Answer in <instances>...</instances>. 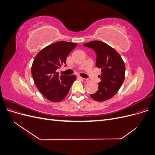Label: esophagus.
I'll list each match as a JSON object with an SVG mask.
<instances>
[{
  "label": "esophagus",
  "mask_w": 155,
  "mask_h": 155,
  "mask_svg": "<svg viewBox=\"0 0 155 155\" xmlns=\"http://www.w3.org/2000/svg\"><path fill=\"white\" fill-rule=\"evenodd\" d=\"M81 81L83 82H84V83H88V82H89V80H88V79H87L81 78Z\"/></svg>",
  "instance_id": "34e87169"
}]
</instances>
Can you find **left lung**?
Returning <instances> with one entry per match:
<instances>
[{"instance_id":"left-lung-1","label":"left lung","mask_w":155,"mask_h":155,"mask_svg":"<svg viewBox=\"0 0 155 155\" xmlns=\"http://www.w3.org/2000/svg\"><path fill=\"white\" fill-rule=\"evenodd\" d=\"M96 54V67L101 69L98 90L91 97L97 101L110 99L119 91L125 79V65L121 55L111 46L100 41L83 45Z\"/></svg>"}]
</instances>
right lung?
<instances>
[{"mask_svg":"<svg viewBox=\"0 0 155 155\" xmlns=\"http://www.w3.org/2000/svg\"><path fill=\"white\" fill-rule=\"evenodd\" d=\"M77 43L58 41L42 49L31 65V74L37 88L46 99L58 102L64 99L76 76H59L58 68L66 63L67 58Z\"/></svg>","mask_w":155,"mask_h":155,"instance_id":"add662e5","label":"right lung"}]
</instances>
